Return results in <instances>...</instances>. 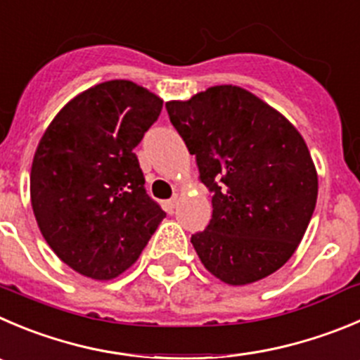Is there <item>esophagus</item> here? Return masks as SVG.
I'll list each match as a JSON object with an SVG mask.
<instances>
[{"label": "esophagus", "mask_w": 360, "mask_h": 360, "mask_svg": "<svg viewBox=\"0 0 360 360\" xmlns=\"http://www.w3.org/2000/svg\"><path fill=\"white\" fill-rule=\"evenodd\" d=\"M177 202H179L177 195L172 197V199H170V200H167V202H165V206H167V211H169V213H174V210H176V207H177Z\"/></svg>", "instance_id": "esophagus-1"}]
</instances>
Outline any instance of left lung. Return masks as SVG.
Segmentation results:
<instances>
[{"label": "left lung", "mask_w": 360, "mask_h": 360, "mask_svg": "<svg viewBox=\"0 0 360 360\" xmlns=\"http://www.w3.org/2000/svg\"><path fill=\"white\" fill-rule=\"evenodd\" d=\"M165 106L213 193L210 224L191 236L206 270L229 286L277 271L297 250L318 199L302 134L241 86H210Z\"/></svg>", "instance_id": "1"}]
</instances>
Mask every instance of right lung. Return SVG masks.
<instances>
[{
    "label": "right lung",
    "instance_id": "1",
    "mask_svg": "<svg viewBox=\"0 0 360 360\" xmlns=\"http://www.w3.org/2000/svg\"><path fill=\"white\" fill-rule=\"evenodd\" d=\"M161 108L156 94L112 79L70 99L40 139L30 174L33 214L53 252L85 277H119L165 218L133 153Z\"/></svg>",
    "mask_w": 360,
    "mask_h": 360
}]
</instances>
